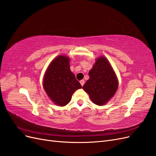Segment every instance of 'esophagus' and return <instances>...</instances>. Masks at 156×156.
<instances>
[{"instance_id":"obj_1","label":"esophagus","mask_w":156,"mask_h":156,"mask_svg":"<svg viewBox=\"0 0 156 156\" xmlns=\"http://www.w3.org/2000/svg\"><path fill=\"white\" fill-rule=\"evenodd\" d=\"M80 83H81V86L83 87L84 85V80H81V81H80Z\"/></svg>"}]
</instances>
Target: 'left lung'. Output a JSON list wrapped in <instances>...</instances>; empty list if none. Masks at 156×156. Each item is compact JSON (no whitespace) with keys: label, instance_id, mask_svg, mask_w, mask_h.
I'll return each mask as SVG.
<instances>
[{"label":"left lung","instance_id":"obj_1","mask_svg":"<svg viewBox=\"0 0 156 156\" xmlns=\"http://www.w3.org/2000/svg\"><path fill=\"white\" fill-rule=\"evenodd\" d=\"M89 79L83 88L88 94L92 101L103 105L116 93L119 82L112 68L105 56L96 59L89 73Z\"/></svg>","mask_w":156,"mask_h":156}]
</instances>
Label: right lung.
<instances>
[{
	"label": "right lung",
	"instance_id": "add662e5",
	"mask_svg": "<svg viewBox=\"0 0 156 156\" xmlns=\"http://www.w3.org/2000/svg\"><path fill=\"white\" fill-rule=\"evenodd\" d=\"M69 67V58L60 55L50 63L44 75L45 92L55 105L60 107L67 105L74 92L82 88Z\"/></svg>",
	"mask_w": 156,
	"mask_h": 156
}]
</instances>
